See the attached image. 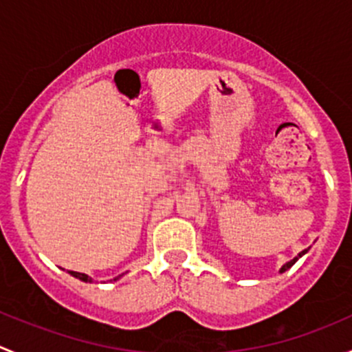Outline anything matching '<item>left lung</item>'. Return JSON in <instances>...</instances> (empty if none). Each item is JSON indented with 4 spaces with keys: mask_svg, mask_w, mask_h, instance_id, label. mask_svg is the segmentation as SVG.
Masks as SVG:
<instances>
[{
    "mask_svg": "<svg viewBox=\"0 0 352 352\" xmlns=\"http://www.w3.org/2000/svg\"><path fill=\"white\" fill-rule=\"evenodd\" d=\"M307 252H308V250H303V252H300V254H298V257H294V258H293V261L286 262V264H285V265H283V267H281V272H285V271H287V269H289V267H291V265H293V264H294V262H296V261H298V258H300V257H301V255H303V254H307Z\"/></svg>",
    "mask_w": 352,
    "mask_h": 352,
    "instance_id": "1",
    "label": "left lung"
}]
</instances>
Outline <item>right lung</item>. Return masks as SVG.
Returning <instances> with one entry per match:
<instances>
[{"label":"right lung","mask_w":352,"mask_h":352,"mask_svg":"<svg viewBox=\"0 0 352 352\" xmlns=\"http://www.w3.org/2000/svg\"><path fill=\"white\" fill-rule=\"evenodd\" d=\"M69 272L71 276H74V278H78V279H81V281H85V283H88V281H91L90 278H88L87 274H81V272H74V271H67ZM113 281H116V279H113Z\"/></svg>","instance_id":"add662e5"}]
</instances>
